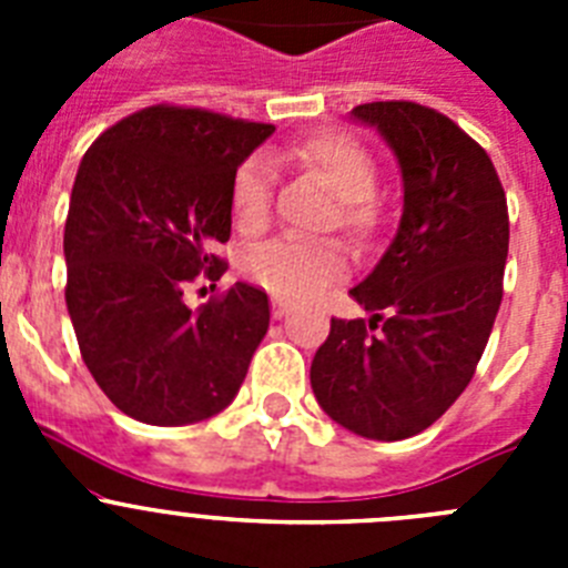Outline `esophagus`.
I'll use <instances>...</instances> for the list:
<instances>
[{"instance_id":"1","label":"esophagus","mask_w":568,"mask_h":568,"mask_svg":"<svg viewBox=\"0 0 568 568\" xmlns=\"http://www.w3.org/2000/svg\"><path fill=\"white\" fill-rule=\"evenodd\" d=\"M290 313V307L287 304H284V301H273V318H284V315Z\"/></svg>"}]
</instances>
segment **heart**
<instances>
[{
    "mask_svg": "<svg viewBox=\"0 0 568 568\" xmlns=\"http://www.w3.org/2000/svg\"><path fill=\"white\" fill-rule=\"evenodd\" d=\"M278 162L310 173L335 193L329 227H341L355 239L373 235L381 222L375 184L378 164L373 153L349 133L318 130L298 142L275 150ZM230 222L235 233L258 235L270 224L273 173L264 155H247L233 170L227 184ZM244 273L261 290L281 301H310L335 287L349 273V258L338 241L275 239L244 255Z\"/></svg>",
    "mask_w": 568,
    "mask_h": 568,
    "instance_id": "obj_1",
    "label": "heart"
}]
</instances>
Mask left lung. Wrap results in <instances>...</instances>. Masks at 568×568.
Masks as SVG:
<instances>
[{
  "label": "left lung",
  "mask_w": 568,
  "mask_h": 568,
  "mask_svg": "<svg viewBox=\"0 0 568 568\" xmlns=\"http://www.w3.org/2000/svg\"><path fill=\"white\" fill-rule=\"evenodd\" d=\"M404 175V215L378 267L349 290L373 318H333L310 384L349 433L404 440L469 386L504 298L509 210L498 170L449 115L418 102H369Z\"/></svg>",
  "instance_id": "8db88e82"
}]
</instances>
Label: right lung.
<instances>
[{"label":"right lung","mask_w":568,"mask_h":568,"mask_svg":"<svg viewBox=\"0 0 568 568\" xmlns=\"http://www.w3.org/2000/svg\"><path fill=\"white\" fill-rule=\"evenodd\" d=\"M273 124L153 104L90 144L64 222V301L90 375L124 415L182 426L222 413L270 327L267 293L233 284L190 310V281H219L227 184Z\"/></svg>","instance_id":"add662e5"}]
</instances>
